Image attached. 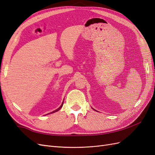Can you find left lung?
Instances as JSON below:
<instances>
[{
  "label": "left lung",
  "instance_id": "8db88e82",
  "mask_svg": "<svg viewBox=\"0 0 155 155\" xmlns=\"http://www.w3.org/2000/svg\"><path fill=\"white\" fill-rule=\"evenodd\" d=\"M92 109H93V108H92ZM94 110H95V109H94Z\"/></svg>",
  "mask_w": 155,
  "mask_h": 155
}]
</instances>
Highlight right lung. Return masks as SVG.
I'll return each instance as SVG.
<instances>
[{
  "instance_id": "add662e5",
  "label": "right lung",
  "mask_w": 155,
  "mask_h": 155,
  "mask_svg": "<svg viewBox=\"0 0 155 155\" xmlns=\"http://www.w3.org/2000/svg\"><path fill=\"white\" fill-rule=\"evenodd\" d=\"M63 101H64V100H63ZM63 103H62V104H61V105L58 109H56V110H54V111H52V112H50V113H48V114H51V113H54V112H57V111H58V110H59L61 109V107H63ZM46 114V115H47Z\"/></svg>"
}]
</instances>
